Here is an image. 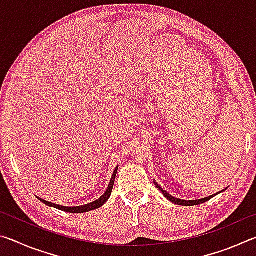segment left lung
I'll return each mask as SVG.
<instances>
[{
    "mask_svg": "<svg viewBox=\"0 0 256 256\" xmlns=\"http://www.w3.org/2000/svg\"><path fill=\"white\" fill-rule=\"evenodd\" d=\"M154 185L157 186V188L160 190V192H162V194H164V196L167 198V200H170V202H172V203H175V204H178V206H198V204H201V203H204V202H206L208 200H210V198H212L214 196H216V194H214V196H208V198H200V200H188V201H186V200H180V198H174V196H172L170 193L168 192H166V190H164V188H160V185H158V183L157 182H154ZM220 193V192H219Z\"/></svg>",
    "mask_w": 256,
    "mask_h": 256,
    "instance_id": "1",
    "label": "left lung"
}]
</instances>
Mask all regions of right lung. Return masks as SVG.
Segmentation results:
<instances>
[{
    "instance_id": "obj_1",
    "label": "right lung",
    "mask_w": 256,
    "mask_h": 256,
    "mask_svg": "<svg viewBox=\"0 0 256 256\" xmlns=\"http://www.w3.org/2000/svg\"><path fill=\"white\" fill-rule=\"evenodd\" d=\"M118 166L115 168L114 172H112L110 183L108 184V188L106 190V192L104 193L100 198H97L96 201H94L92 203H88V204L79 206H63L55 204V203H52V202H48V201H46V200H42V198H38V196H37V198H38V200H40L46 206L56 208V209L68 212V214H84V212H88V211H92V210H94V209H98V208H100V206H102L104 204H105L108 198H110V196L112 190V186H114V182H115V177H116V172H118Z\"/></svg>"
}]
</instances>
